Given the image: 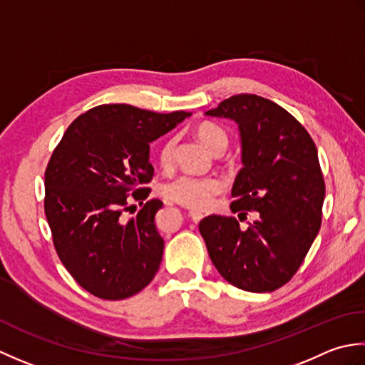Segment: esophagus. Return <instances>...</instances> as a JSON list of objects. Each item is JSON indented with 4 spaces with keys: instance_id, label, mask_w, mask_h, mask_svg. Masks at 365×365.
Masks as SVG:
<instances>
[{
    "instance_id": "esophagus-1",
    "label": "esophagus",
    "mask_w": 365,
    "mask_h": 365,
    "mask_svg": "<svg viewBox=\"0 0 365 365\" xmlns=\"http://www.w3.org/2000/svg\"><path fill=\"white\" fill-rule=\"evenodd\" d=\"M189 215H190V219H192L193 222H195V224H198V222L205 217V215H203L202 212H197V211H190Z\"/></svg>"
}]
</instances>
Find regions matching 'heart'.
I'll return each mask as SVG.
<instances>
[{
    "instance_id": "1",
    "label": "heart",
    "mask_w": 365,
    "mask_h": 365,
    "mask_svg": "<svg viewBox=\"0 0 365 365\" xmlns=\"http://www.w3.org/2000/svg\"><path fill=\"white\" fill-rule=\"evenodd\" d=\"M195 137L202 141V145L210 153L225 151L228 146L227 132L212 123H198L193 128ZM176 148V138L168 137L159 148L158 160L163 168L172 165L173 154ZM222 192V182L212 176H178L172 181H167L162 185L163 197L180 203L190 210L203 211L210 207L215 195Z\"/></svg>"
}]
</instances>
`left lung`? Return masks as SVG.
Returning a JSON list of instances; mask_svg holds the SVG:
<instances>
[{
    "label": "left lung",
    "mask_w": 365,
    "mask_h": 365,
    "mask_svg": "<svg viewBox=\"0 0 365 365\" xmlns=\"http://www.w3.org/2000/svg\"><path fill=\"white\" fill-rule=\"evenodd\" d=\"M240 128L242 168L230 205L257 211L245 230L225 215H207L200 233L217 271L230 284L269 293L299 269L322 227L324 180L314 140L285 108L257 94H237L206 111Z\"/></svg>",
    "instance_id": "1"
}]
</instances>
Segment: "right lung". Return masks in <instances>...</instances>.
Instances as JSON below:
<instances>
[{"label":"right lung","instance_id":"1","mask_svg":"<svg viewBox=\"0 0 365 365\" xmlns=\"http://www.w3.org/2000/svg\"><path fill=\"white\" fill-rule=\"evenodd\" d=\"M190 113H154L128 103L94 107L64 132L46 170L47 222L56 254L77 284L101 299H125L154 279L163 240L143 200L154 168L150 143ZM133 197L142 210L128 220Z\"/></svg>","mask_w":365,"mask_h":365}]
</instances>
